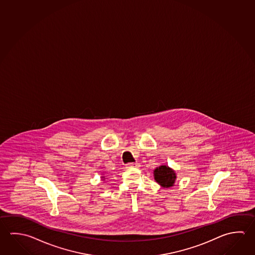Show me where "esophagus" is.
<instances>
[{"label":"esophagus","instance_id":"esophagus-1","mask_svg":"<svg viewBox=\"0 0 255 255\" xmlns=\"http://www.w3.org/2000/svg\"><path fill=\"white\" fill-rule=\"evenodd\" d=\"M126 166H127V167H135V168H137V167L139 166V164L137 163V162H135V163H129V164L126 165Z\"/></svg>","mask_w":255,"mask_h":255}]
</instances>
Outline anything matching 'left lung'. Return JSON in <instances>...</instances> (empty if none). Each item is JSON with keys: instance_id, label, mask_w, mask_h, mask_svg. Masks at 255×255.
<instances>
[{"instance_id": "obj_1", "label": "left lung", "mask_w": 255, "mask_h": 255, "mask_svg": "<svg viewBox=\"0 0 255 255\" xmlns=\"http://www.w3.org/2000/svg\"><path fill=\"white\" fill-rule=\"evenodd\" d=\"M154 178L162 187L169 188L174 185L176 175L168 165H160L154 170Z\"/></svg>"}]
</instances>
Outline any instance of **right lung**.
I'll return each instance as SVG.
<instances>
[{
	"instance_id": "1",
	"label": "right lung",
	"mask_w": 255,
	"mask_h": 255,
	"mask_svg": "<svg viewBox=\"0 0 255 255\" xmlns=\"http://www.w3.org/2000/svg\"><path fill=\"white\" fill-rule=\"evenodd\" d=\"M102 178H103V179H104V178H105V177H104V176H102Z\"/></svg>"
}]
</instances>
